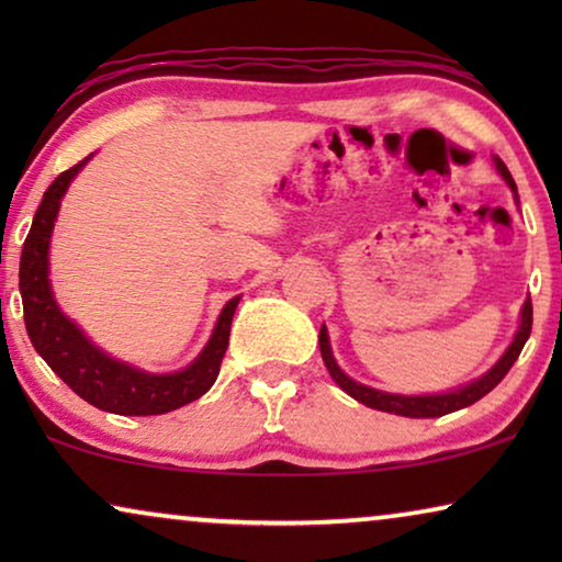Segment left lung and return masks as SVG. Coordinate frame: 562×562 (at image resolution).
Here are the masks:
<instances>
[{
	"mask_svg": "<svg viewBox=\"0 0 562 562\" xmlns=\"http://www.w3.org/2000/svg\"><path fill=\"white\" fill-rule=\"evenodd\" d=\"M496 168H498V173L504 176V181L509 183L514 194H517V183H514L509 168L504 166L502 158H496ZM529 333H532V299H527L525 306H521V322H519L517 337H514V342L509 345V350L504 352L502 360H498V363L491 368L486 375H481L479 381L468 383V386L458 389V391H450V394H437V396L386 394V391L368 389V386H363V383H356L352 379H348V375H345L335 363L333 350H329L325 325H322V329H319V352H322V360H325L329 375L337 381V386H340L345 394H350L352 398H356V402L371 406V409H379V412L402 414V417H414V419H427V417H442V414L458 412V409H463V406H471L479 402V398L486 396L488 391L494 389L506 373H509L514 360L519 358L521 348H525Z\"/></svg>",
	"mask_w": 562,
	"mask_h": 562,
	"instance_id": "8db88e82",
	"label": "left lung"
}]
</instances>
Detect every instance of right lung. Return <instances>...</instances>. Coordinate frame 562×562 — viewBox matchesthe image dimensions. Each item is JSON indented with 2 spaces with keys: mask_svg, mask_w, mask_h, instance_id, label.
<instances>
[{
  "mask_svg": "<svg viewBox=\"0 0 562 562\" xmlns=\"http://www.w3.org/2000/svg\"><path fill=\"white\" fill-rule=\"evenodd\" d=\"M89 158L91 156L79 160L45 189L33 227H30L25 245H22L20 294L30 342L41 352L45 363L53 368V373L64 379L68 389L76 391L83 402L94 404L97 409L125 414V417H150V414L173 412L206 394L212 383L217 381L222 358H225L229 342V325H233V314L240 296L229 299L202 356L179 373H143L94 348L83 337L81 329L60 314L58 304L53 302L48 281V245L53 222H56L60 199H64L68 183Z\"/></svg>",
  "mask_w": 562,
  "mask_h": 562,
  "instance_id": "obj_1",
  "label": "right lung"
}]
</instances>
